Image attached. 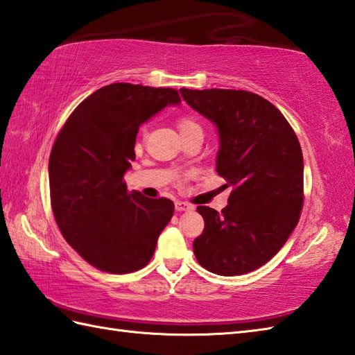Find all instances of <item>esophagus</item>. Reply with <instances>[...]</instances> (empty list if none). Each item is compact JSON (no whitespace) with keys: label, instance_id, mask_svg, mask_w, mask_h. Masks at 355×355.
<instances>
[{"label":"esophagus","instance_id":"obj_1","mask_svg":"<svg viewBox=\"0 0 355 355\" xmlns=\"http://www.w3.org/2000/svg\"><path fill=\"white\" fill-rule=\"evenodd\" d=\"M193 206L187 205L184 201H175V210L177 212H184V210H192Z\"/></svg>","mask_w":355,"mask_h":355}]
</instances>
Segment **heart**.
<instances>
[{"instance_id":"b5f03b06","label":"heart","mask_w":355,"mask_h":355,"mask_svg":"<svg viewBox=\"0 0 355 355\" xmlns=\"http://www.w3.org/2000/svg\"><path fill=\"white\" fill-rule=\"evenodd\" d=\"M178 130L182 134L184 132H189V131H193V130H201L200 125L197 123V120L189 117V116H184L178 120ZM146 135V130L141 131V137H145Z\"/></svg>"}]
</instances>
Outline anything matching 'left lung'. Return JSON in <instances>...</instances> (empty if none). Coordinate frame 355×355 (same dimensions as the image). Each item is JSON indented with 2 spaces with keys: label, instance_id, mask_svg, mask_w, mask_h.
Instances as JSON below:
<instances>
[{
  "label": "left lung",
  "instance_id": "1",
  "mask_svg": "<svg viewBox=\"0 0 355 355\" xmlns=\"http://www.w3.org/2000/svg\"><path fill=\"white\" fill-rule=\"evenodd\" d=\"M216 125V172L232 187L218 214L198 206L205 230L193 241L201 267L238 276L262 267L281 250L304 206V157L293 128L273 103L244 89H180Z\"/></svg>",
  "mask_w": 355,
  "mask_h": 355
}]
</instances>
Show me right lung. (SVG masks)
<instances>
[{"instance_id":"1","label":"right lung","mask_w":355,"mask_h":355,"mask_svg":"<svg viewBox=\"0 0 355 355\" xmlns=\"http://www.w3.org/2000/svg\"><path fill=\"white\" fill-rule=\"evenodd\" d=\"M180 102L173 88L119 82L88 96L59 131L49 162L53 215L67 243L93 267L125 275L153 258L173 202L128 192L123 177L140 125Z\"/></svg>"}]
</instances>
